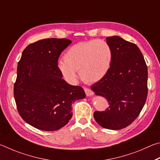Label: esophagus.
Returning a JSON list of instances; mask_svg holds the SVG:
<instances>
[{
  "instance_id": "34e87169",
  "label": "esophagus",
  "mask_w": 160,
  "mask_h": 160,
  "mask_svg": "<svg viewBox=\"0 0 160 160\" xmlns=\"http://www.w3.org/2000/svg\"><path fill=\"white\" fill-rule=\"evenodd\" d=\"M84 91L86 94V96H93L94 94L93 91L91 90V89L88 88H84Z\"/></svg>"
}]
</instances>
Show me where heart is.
<instances>
[{
	"label": "heart",
	"mask_w": 160,
	"mask_h": 160,
	"mask_svg": "<svg viewBox=\"0 0 160 160\" xmlns=\"http://www.w3.org/2000/svg\"><path fill=\"white\" fill-rule=\"evenodd\" d=\"M112 51L110 45L103 40L79 42L67 50L64 60L58 66L64 77L69 82H77L79 71L82 79L86 83L98 82L110 68Z\"/></svg>",
	"instance_id": "heart-1"
}]
</instances>
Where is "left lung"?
Instances as JSON below:
<instances>
[{
    "label": "left lung",
    "mask_w": 160,
    "mask_h": 160,
    "mask_svg": "<svg viewBox=\"0 0 160 160\" xmlns=\"http://www.w3.org/2000/svg\"><path fill=\"white\" fill-rule=\"evenodd\" d=\"M106 39L112 51L110 68L91 88L108 100L109 107L93 115L102 127L119 130L130 125L143 108L148 91V67L136 44L117 36Z\"/></svg>",
    "instance_id": "1"
}]
</instances>
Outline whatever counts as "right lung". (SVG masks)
Instances as JSON below:
<instances>
[{
	"mask_svg": "<svg viewBox=\"0 0 160 160\" xmlns=\"http://www.w3.org/2000/svg\"><path fill=\"white\" fill-rule=\"evenodd\" d=\"M67 38H46L31 43L22 52L14 85L19 115L43 131H56L72 117V104L86 97L83 89L62 79L58 66L61 52L71 44Z\"/></svg>",
	"mask_w": 160,
	"mask_h": 160,
	"instance_id": "right-lung-1",
	"label": "right lung"
}]
</instances>
